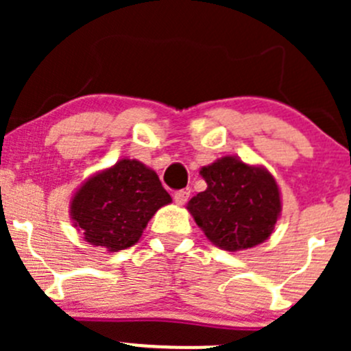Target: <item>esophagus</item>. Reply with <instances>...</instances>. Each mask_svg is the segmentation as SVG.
Instances as JSON below:
<instances>
[{
	"instance_id": "obj_1",
	"label": "esophagus",
	"mask_w": 351,
	"mask_h": 351,
	"mask_svg": "<svg viewBox=\"0 0 351 351\" xmlns=\"http://www.w3.org/2000/svg\"><path fill=\"white\" fill-rule=\"evenodd\" d=\"M173 198H175V202L178 205H185L190 198V190H178V192H175V197Z\"/></svg>"
}]
</instances>
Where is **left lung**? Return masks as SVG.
Segmentation results:
<instances>
[{
    "instance_id": "1",
    "label": "left lung",
    "mask_w": 351,
    "mask_h": 351,
    "mask_svg": "<svg viewBox=\"0 0 351 351\" xmlns=\"http://www.w3.org/2000/svg\"><path fill=\"white\" fill-rule=\"evenodd\" d=\"M207 189L186 208L207 239L226 251H241L267 241L280 217L277 182L263 166L224 156L200 169Z\"/></svg>"
}]
</instances>
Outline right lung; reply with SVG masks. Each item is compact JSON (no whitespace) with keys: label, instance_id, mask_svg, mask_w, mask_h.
Wrapping results in <instances>:
<instances>
[{"label":"right lung","instance_id":"right-lung-1","mask_svg":"<svg viewBox=\"0 0 351 351\" xmlns=\"http://www.w3.org/2000/svg\"><path fill=\"white\" fill-rule=\"evenodd\" d=\"M169 202L153 169L125 158L90 176L71 198L69 214L84 241L120 251L139 241L151 217Z\"/></svg>","mask_w":351,"mask_h":351}]
</instances>
